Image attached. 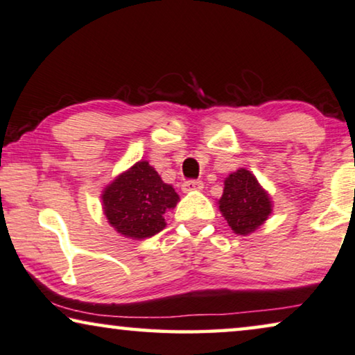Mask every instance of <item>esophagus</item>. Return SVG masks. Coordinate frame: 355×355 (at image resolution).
<instances>
[{
    "label": "esophagus",
    "instance_id": "obj_1",
    "mask_svg": "<svg viewBox=\"0 0 355 355\" xmlns=\"http://www.w3.org/2000/svg\"><path fill=\"white\" fill-rule=\"evenodd\" d=\"M204 188V183L199 182V180H187L182 184V191L189 193V191H199V189Z\"/></svg>",
    "mask_w": 355,
    "mask_h": 355
}]
</instances>
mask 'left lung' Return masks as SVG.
Returning <instances> with one entry per match:
<instances>
[{"label":"left lung","mask_w":355,"mask_h":355,"mask_svg":"<svg viewBox=\"0 0 355 355\" xmlns=\"http://www.w3.org/2000/svg\"><path fill=\"white\" fill-rule=\"evenodd\" d=\"M218 207L228 225L238 234L254 232L272 212L268 194L261 188L256 177L244 168H239L225 180Z\"/></svg>","instance_id":"left-lung-1"}]
</instances>
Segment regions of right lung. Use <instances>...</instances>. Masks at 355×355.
Wrapping results in <instances>:
<instances>
[{
    "label": "right lung",
    "mask_w": 355,
    "mask_h": 355,
    "mask_svg": "<svg viewBox=\"0 0 355 355\" xmlns=\"http://www.w3.org/2000/svg\"><path fill=\"white\" fill-rule=\"evenodd\" d=\"M178 194L164 183L146 161L137 162L103 193L104 214L119 233L128 238H151L166 227L164 214L175 207Z\"/></svg>",
    "instance_id": "add662e5"
}]
</instances>
